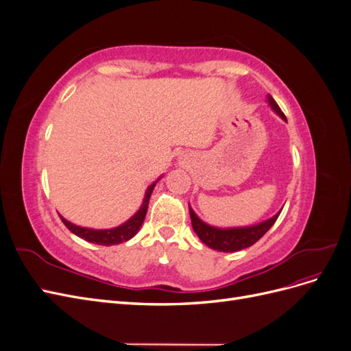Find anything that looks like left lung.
<instances>
[{"mask_svg": "<svg viewBox=\"0 0 351 351\" xmlns=\"http://www.w3.org/2000/svg\"><path fill=\"white\" fill-rule=\"evenodd\" d=\"M267 101L269 104V107L272 108V111L277 115H280L284 121H287L284 112L278 107V104L274 101L271 95H268ZM281 210L277 212V214L271 217L269 219H265V221L259 222V224L247 226V227L221 228V227L209 226L205 221H202L196 215V212L192 209V206L189 205L192 227L197 234V237L202 240V243H205L208 247L218 250V252H237V250L253 246V244L256 243L265 234V232H267L275 224V221H277V218L280 217Z\"/></svg>", "mask_w": 351, "mask_h": 351, "instance_id": "1", "label": "left lung"}]
</instances>
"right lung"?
<instances>
[{
	"mask_svg": "<svg viewBox=\"0 0 351 351\" xmlns=\"http://www.w3.org/2000/svg\"><path fill=\"white\" fill-rule=\"evenodd\" d=\"M162 178V176L159 177L158 180L146 189L145 192V197L142 205L139 208V210L136 212L133 217H130L125 222H123L121 226L119 227H114V228H105V230H95V228H88V227H80L73 224V222L67 221L64 217H61V221L64 222V226L73 232V234H76L80 239H84L89 243H95V244H101V246H112V244H120L123 241L130 240L132 237H134L137 234V231L141 230L145 217H146V212H147V205H149V199L151 195L154 192V189L156 186V183L159 180Z\"/></svg>",
	"mask_w": 351,
	"mask_h": 351,
	"instance_id": "1",
	"label": "right lung"
}]
</instances>
